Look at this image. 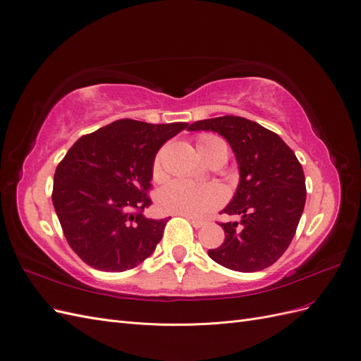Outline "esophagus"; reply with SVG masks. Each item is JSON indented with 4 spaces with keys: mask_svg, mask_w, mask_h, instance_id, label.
Here are the masks:
<instances>
[{
    "mask_svg": "<svg viewBox=\"0 0 361 361\" xmlns=\"http://www.w3.org/2000/svg\"><path fill=\"white\" fill-rule=\"evenodd\" d=\"M187 218H188L190 223L192 224L194 228H200V227H203L206 224V221L202 220V218H194V216H187Z\"/></svg>",
    "mask_w": 361,
    "mask_h": 361,
    "instance_id": "esophagus-1",
    "label": "esophagus"
}]
</instances>
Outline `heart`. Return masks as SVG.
<instances>
[{
  "label": "heart",
  "instance_id": "1",
  "mask_svg": "<svg viewBox=\"0 0 361 361\" xmlns=\"http://www.w3.org/2000/svg\"><path fill=\"white\" fill-rule=\"evenodd\" d=\"M197 147L202 157L209 162L215 158L227 159V143L215 134H202L197 138ZM162 152L152 164V174L155 179L164 176ZM226 202V191L216 183L197 185L183 179H173L158 190L157 203L159 209L167 214H179L187 216H202L220 207Z\"/></svg>",
  "mask_w": 361,
  "mask_h": 361
}]
</instances>
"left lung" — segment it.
<instances>
[{
  "label": "left lung",
  "instance_id": "8db88e82",
  "mask_svg": "<svg viewBox=\"0 0 361 361\" xmlns=\"http://www.w3.org/2000/svg\"><path fill=\"white\" fill-rule=\"evenodd\" d=\"M188 130L223 135L241 173L235 197L223 211L241 220L221 223L224 243L207 255L241 272L276 264L292 243L305 204L304 171L292 149L276 133L238 116L199 120Z\"/></svg>",
  "mask_w": 361,
  "mask_h": 361
}]
</instances>
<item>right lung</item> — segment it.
I'll use <instances>...</instances> for the list:
<instances>
[{
	"label": "right lung",
	"instance_id": "obj_1",
	"mask_svg": "<svg viewBox=\"0 0 361 361\" xmlns=\"http://www.w3.org/2000/svg\"><path fill=\"white\" fill-rule=\"evenodd\" d=\"M187 126L120 118L82 135L60 161L52 203L68 244L87 265L122 272L154 253L169 220L143 215L152 204V164Z\"/></svg>",
	"mask_w": 361,
	"mask_h": 361
}]
</instances>
